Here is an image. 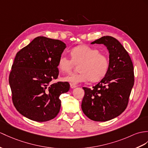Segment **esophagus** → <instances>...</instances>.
<instances>
[{
    "label": "esophagus",
    "instance_id": "obj_1",
    "mask_svg": "<svg viewBox=\"0 0 148 148\" xmlns=\"http://www.w3.org/2000/svg\"><path fill=\"white\" fill-rule=\"evenodd\" d=\"M70 87L71 88H74L75 87H77V85H75L74 84H70Z\"/></svg>",
    "mask_w": 148,
    "mask_h": 148
}]
</instances>
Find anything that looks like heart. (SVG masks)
Instances as JSON below:
<instances>
[{"instance_id": "1", "label": "heart", "mask_w": 148, "mask_h": 148, "mask_svg": "<svg viewBox=\"0 0 148 148\" xmlns=\"http://www.w3.org/2000/svg\"><path fill=\"white\" fill-rule=\"evenodd\" d=\"M70 58L62 55L58 62V67L63 73H70L75 64H79L78 73H73L63 77V80L72 84L84 83L89 80L97 82L106 76L110 62L108 56L100 53L91 46H78L70 50Z\"/></svg>"}]
</instances>
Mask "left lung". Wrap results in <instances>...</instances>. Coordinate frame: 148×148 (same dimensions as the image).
Returning <instances> with one entry per match:
<instances>
[{"instance_id":"8db88e82","label":"left lung","mask_w":148,"mask_h":148,"mask_svg":"<svg viewBox=\"0 0 148 148\" xmlns=\"http://www.w3.org/2000/svg\"><path fill=\"white\" fill-rule=\"evenodd\" d=\"M92 44H103L109 52L107 73L92 88L83 87L82 109L94 121L104 122L121 114L127 107L134 84V66L127 51L117 39L103 36Z\"/></svg>"}]
</instances>
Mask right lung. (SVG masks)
<instances>
[{"mask_svg":"<svg viewBox=\"0 0 148 148\" xmlns=\"http://www.w3.org/2000/svg\"><path fill=\"white\" fill-rule=\"evenodd\" d=\"M65 48L58 39L38 36L17 53L9 82L14 106L24 117L46 122L59 113V97L70 84L51 81L58 77V62Z\"/></svg>","mask_w":148,"mask_h":148,"instance_id":"add662e5","label":"right lung"}]
</instances>
